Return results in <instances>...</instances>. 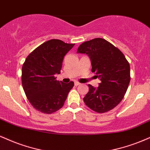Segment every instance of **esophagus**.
I'll return each instance as SVG.
<instances>
[{
    "label": "esophagus",
    "mask_w": 150,
    "mask_h": 150,
    "mask_svg": "<svg viewBox=\"0 0 150 150\" xmlns=\"http://www.w3.org/2000/svg\"><path fill=\"white\" fill-rule=\"evenodd\" d=\"M80 84H81L80 82H75V86H78V85H80Z\"/></svg>",
    "instance_id": "esophagus-1"
}]
</instances>
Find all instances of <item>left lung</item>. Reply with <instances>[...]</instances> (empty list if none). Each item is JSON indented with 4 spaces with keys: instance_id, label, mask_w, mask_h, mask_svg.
Instances as JSON below:
<instances>
[{
    "instance_id": "1",
    "label": "left lung",
    "mask_w": 150,
    "mask_h": 150,
    "mask_svg": "<svg viewBox=\"0 0 150 150\" xmlns=\"http://www.w3.org/2000/svg\"><path fill=\"white\" fill-rule=\"evenodd\" d=\"M77 52L89 56L91 71L101 81L97 88L88 85L89 92L83 98L84 103L98 113L112 110L127 91L131 80L129 61L118 48L100 38L82 43Z\"/></svg>"
}]
</instances>
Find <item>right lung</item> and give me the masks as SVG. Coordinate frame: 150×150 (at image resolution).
Returning a JSON list of instances; mask_svg holds the SVG:
<instances>
[{"mask_svg":"<svg viewBox=\"0 0 150 150\" xmlns=\"http://www.w3.org/2000/svg\"><path fill=\"white\" fill-rule=\"evenodd\" d=\"M74 45L60 40H50L26 57L21 83L28 101L38 111L52 114L64 105L74 82H59L54 75L60 74L64 56Z\"/></svg>","mask_w":150,"mask_h":150,"instance_id":"right-lung-1","label":"right lung"}]
</instances>
